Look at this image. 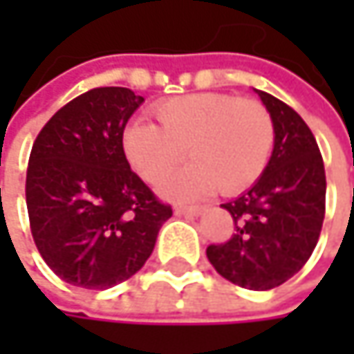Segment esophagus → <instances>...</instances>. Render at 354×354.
Here are the masks:
<instances>
[{
    "label": "esophagus",
    "instance_id": "esophagus-1",
    "mask_svg": "<svg viewBox=\"0 0 354 354\" xmlns=\"http://www.w3.org/2000/svg\"><path fill=\"white\" fill-rule=\"evenodd\" d=\"M205 207H184V205H176L174 213L176 215H198Z\"/></svg>",
    "mask_w": 354,
    "mask_h": 354
}]
</instances>
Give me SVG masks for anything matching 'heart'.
Wrapping results in <instances>:
<instances>
[{
    "mask_svg": "<svg viewBox=\"0 0 354 354\" xmlns=\"http://www.w3.org/2000/svg\"><path fill=\"white\" fill-rule=\"evenodd\" d=\"M158 124L133 120L122 133V151L131 168L158 186L184 158L192 162L164 192L172 198H196L219 186L234 194L252 186L266 170L274 149V120L256 98L203 92L160 102Z\"/></svg>",
    "mask_w": 354,
    "mask_h": 354,
    "instance_id": "obj_1",
    "label": "heart"
}]
</instances>
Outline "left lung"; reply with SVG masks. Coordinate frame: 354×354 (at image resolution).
Returning <instances> with one entry per match:
<instances>
[{"mask_svg":"<svg viewBox=\"0 0 354 354\" xmlns=\"http://www.w3.org/2000/svg\"><path fill=\"white\" fill-rule=\"evenodd\" d=\"M274 120V149L258 182L223 207L236 234L207 248L213 268L234 285L266 291L304 268L326 213V172L306 120L279 98L258 92Z\"/></svg>","mask_w":354,"mask_h":354,"instance_id":"left-lung-1","label":"left lung"}]
</instances>
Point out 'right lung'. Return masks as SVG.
Wrapping results in <instances>:
<instances>
[{
    "instance_id": "right-lung-1",
    "label": "right lung",
    "mask_w": 354,
    "mask_h": 354,
    "mask_svg": "<svg viewBox=\"0 0 354 354\" xmlns=\"http://www.w3.org/2000/svg\"><path fill=\"white\" fill-rule=\"evenodd\" d=\"M143 102L129 88H94L59 108L35 139L26 207L35 244L69 285L108 289L151 256L172 207L137 176L122 133Z\"/></svg>"
}]
</instances>
